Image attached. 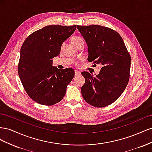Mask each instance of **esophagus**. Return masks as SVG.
Returning a JSON list of instances; mask_svg holds the SVG:
<instances>
[{
	"mask_svg": "<svg viewBox=\"0 0 152 152\" xmlns=\"http://www.w3.org/2000/svg\"><path fill=\"white\" fill-rule=\"evenodd\" d=\"M75 75H79V74H80V72H79V71H78V70H75Z\"/></svg>",
	"mask_w": 152,
	"mask_h": 152,
	"instance_id": "34e87169",
	"label": "esophagus"
}]
</instances>
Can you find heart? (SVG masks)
Wrapping results in <instances>:
<instances>
[{"label":"heart","mask_w":152,"mask_h":152,"mask_svg":"<svg viewBox=\"0 0 152 152\" xmlns=\"http://www.w3.org/2000/svg\"><path fill=\"white\" fill-rule=\"evenodd\" d=\"M72 41L73 44H74L75 45H76L78 43H79L80 42H81V41H84V40L81 37H79L74 36V37H72Z\"/></svg>","instance_id":"obj_1"}]
</instances>
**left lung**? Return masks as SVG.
Returning <instances> with one entry per match:
<instances>
[{"mask_svg":"<svg viewBox=\"0 0 152 152\" xmlns=\"http://www.w3.org/2000/svg\"><path fill=\"white\" fill-rule=\"evenodd\" d=\"M77 29L88 47L87 60L102 66L96 76L82 72L86 80L81 87L82 97L93 107H107L126 88L130 77L131 56L116 31L100 25H77Z\"/></svg>","mask_w":152,"mask_h":152,"instance_id":"left-lung-1","label":"left lung"}]
</instances>
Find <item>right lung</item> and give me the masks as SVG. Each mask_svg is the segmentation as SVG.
<instances>
[{
  "label": "right lung",
  "mask_w": 152,
  "mask_h": 152,
  "mask_svg": "<svg viewBox=\"0 0 152 152\" xmlns=\"http://www.w3.org/2000/svg\"><path fill=\"white\" fill-rule=\"evenodd\" d=\"M77 25H49L26 39L20 50L18 71L30 98L50 106L63 98L66 87L75 75L73 68L53 66V58L60 53L63 42L71 36Z\"/></svg>",
  "instance_id": "right-lung-1"
}]
</instances>
